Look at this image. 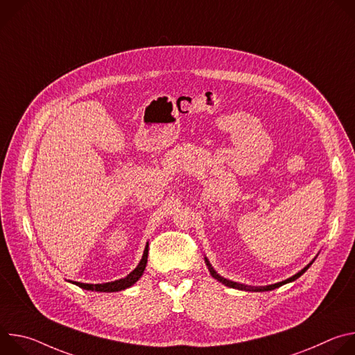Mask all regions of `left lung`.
Instances as JSON below:
<instances>
[{
	"instance_id": "obj_1",
	"label": "left lung",
	"mask_w": 355,
	"mask_h": 355,
	"mask_svg": "<svg viewBox=\"0 0 355 355\" xmlns=\"http://www.w3.org/2000/svg\"><path fill=\"white\" fill-rule=\"evenodd\" d=\"M207 266L209 267V271H211V274H212V277L214 278H216L218 281H220L222 284H225L226 286H230V288H236V289H244V291H271V289H275V288H278V286H281V285H284V284H288V282H292V281H295V279H297L303 272H305L311 266H312V263L309 264V266H306L305 268H303L302 271H299L297 274H295L293 277H291V278H288V279H285V281H282V282H278V284H274V285H268V286H264V288H252V286H245V285H243V284H237V282H233V281H229V279H226V278H223V277H220V275H218L216 274V271L212 268V266L209 264V261L207 260Z\"/></svg>"
}]
</instances>
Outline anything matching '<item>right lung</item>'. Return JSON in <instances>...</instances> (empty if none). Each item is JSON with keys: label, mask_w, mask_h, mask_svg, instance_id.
Masks as SVG:
<instances>
[{"label": "right lung", "mask_w": 355, "mask_h": 355, "mask_svg": "<svg viewBox=\"0 0 355 355\" xmlns=\"http://www.w3.org/2000/svg\"><path fill=\"white\" fill-rule=\"evenodd\" d=\"M147 254H148V244L144 248L143 257H141L139 266L126 278H122V279H118L114 282H107V284H81V282H73V284H76L77 286H80L83 289L96 291V292H118V291L126 289V288L132 286L136 281H139V278L143 275V271L147 264Z\"/></svg>", "instance_id": "add662e5"}]
</instances>
